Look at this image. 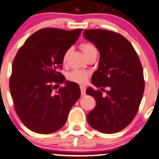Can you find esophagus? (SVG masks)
Segmentation results:
<instances>
[{
	"instance_id": "1",
	"label": "esophagus",
	"mask_w": 159,
	"mask_h": 159,
	"mask_svg": "<svg viewBox=\"0 0 159 159\" xmlns=\"http://www.w3.org/2000/svg\"><path fill=\"white\" fill-rule=\"evenodd\" d=\"M80 89H81V96H84L86 94V86H80Z\"/></svg>"
}]
</instances>
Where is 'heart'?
I'll list each match as a JSON object with an SVG mask.
<instances>
[{"mask_svg": "<svg viewBox=\"0 0 159 159\" xmlns=\"http://www.w3.org/2000/svg\"><path fill=\"white\" fill-rule=\"evenodd\" d=\"M80 48H81L85 56H87L90 53H93V52H97V50H96L94 45L90 43H81L80 45ZM70 51H71V49H68L63 54V56H62V63L64 65H65L67 62ZM89 75V73L87 71H85V70H73L70 71V73H68L67 77V79L70 81H73L78 84H84L86 81V79H87Z\"/></svg>", "mask_w": 159, "mask_h": 159, "instance_id": "heart-1", "label": "heart"}]
</instances>
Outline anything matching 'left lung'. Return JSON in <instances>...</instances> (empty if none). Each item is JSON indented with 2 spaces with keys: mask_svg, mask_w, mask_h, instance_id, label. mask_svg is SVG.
<instances>
[{
  "mask_svg": "<svg viewBox=\"0 0 159 159\" xmlns=\"http://www.w3.org/2000/svg\"><path fill=\"white\" fill-rule=\"evenodd\" d=\"M84 34L100 52L92 83L100 89H86L96 101L87 122L101 133H116L132 122L139 108L144 90L141 61L131 43L116 32L86 29Z\"/></svg>",
  "mask_w": 159,
  "mask_h": 159,
  "instance_id": "left-lung-1",
  "label": "left lung"
}]
</instances>
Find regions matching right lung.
<instances>
[{
  "instance_id": "add662e5",
  "label": "right lung",
  "mask_w": 159,
  "mask_h": 159,
  "mask_svg": "<svg viewBox=\"0 0 159 159\" xmlns=\"http://www.w3.org/2000/svg\"><path fill=\"white\" fill-rule=\"evenodd\" d=\"M82 29H42L25 40L12 63L9 89L18 117L29 129L49 134L65 125L70 110L81 96L73 82L53 92L65 78L59 70L62 56Z\"/></svg>"
}]
</instances>
